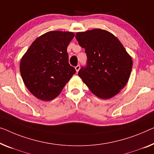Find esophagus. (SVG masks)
<instances>
[{"mask_svg":"<svg viewBox=\"0 0 154 154\" xmlns=\"http://www.w3.org/2000/svg\"><path fill=\"white\" fill-rule=\"evenodd\" d=\"M80 69V66L79 65H77V66H75V70H76L77 72H78V71Z\"/></svg>","mask_w":154,"mask_h":154,"instance_id":"1","label":"esophagus"}]
</instances>
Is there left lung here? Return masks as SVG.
Segmentation results:
<instances>
[{
  "label": "left lung",
  "mask_w": 154,
  "mask_h": 154,
  "mask_svg": "<svg viewBox=\"0 0 154 154\" xmlns=\"http://www.w3.org/2000/svg\"><path fill=\"white\" fill-rule=\"evenodd\" d=\"M79 45L85 48L86 65L78 75L94 95L109 99L128 82L132 59L120 41L109 32L100 29L77 32Z\"/></svg>",
  "instance_id": "left-lung-1"
}]
</instances>
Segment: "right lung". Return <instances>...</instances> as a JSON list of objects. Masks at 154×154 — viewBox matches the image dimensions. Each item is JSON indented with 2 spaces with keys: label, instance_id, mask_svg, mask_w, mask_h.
<instances>
[{
  "label": "right lung",
  "instance_id": "add662e5",
  "mask_svg": "<svg viewBox=\"0 0 154 154\" xmlns=\"http://www.w3.org/2000/svg\"><path fill=\"white\" fill-rule=\"evenodd\" d=\"M74 36L70 32H48L36 38L22 57V79L38 99H54L76 72L68 62L67 52Z\"/></svg>",
  "mask_w": 154,
  "mask_h": 154
}]
</instances>
